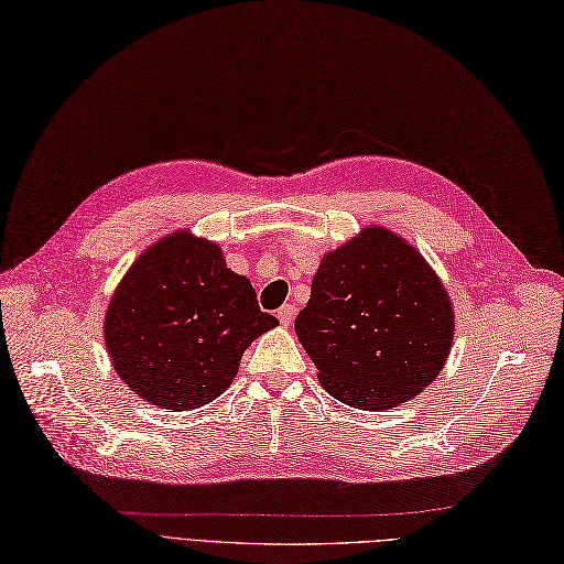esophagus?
<instances>
[{
  "label": "esophagus",
  "mask_w": 564,
  "mask_h": 564,
  "mask_svg": "<svg viewBox=\"0 0 564 564\" xmlns=\"http://www.w3.org/2000/svg\"><path fill=\"white\" fill-rule=\"evenodd\" d=\"M294 315H296V307L294 305H282L278 310V319L282 322V326H289L291 322H294Z\"/></svg>",
  "instance_id": "34e87169"
}]
</instances>
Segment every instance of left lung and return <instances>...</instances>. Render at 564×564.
Masks as SVG:
<instances>
[{
    "label": "left lung",
    "instance_id": "obj_1",
    "mask_svg": "<svg viewBox=\"0 0 564 564\" xmlns=\"http://www.w3.org/2000/svg\"><path fill=\"white\" fill-rule=\"evenodd\" d=\"M294 328L328 394L361 411H387L438 376L455 315L420 251L368 226L324 254Z\"/></svg>",
    "mask_w": 564,
    "mask_h": 564
}]
</instances>
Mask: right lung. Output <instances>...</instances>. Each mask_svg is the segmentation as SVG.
Here are the masks:
<instances>
[{
    "instance_id": "1",
    "label": "right lung",
    "mask_w": 564,
    "mask_h": 564,
    "mask_svg": "<svg viewBox=\"0 0 564 564\" xmlns=\"http://www.w3.org/2000/svg\"><path fill=\"white\" fill-rule=\"evenodd\" d=\"M278 326L221 247L170 232L130 265L105 315V345L119 378L140 399L191 411L238 376L245 349Z\"/></svg>"
}]
</instances>
